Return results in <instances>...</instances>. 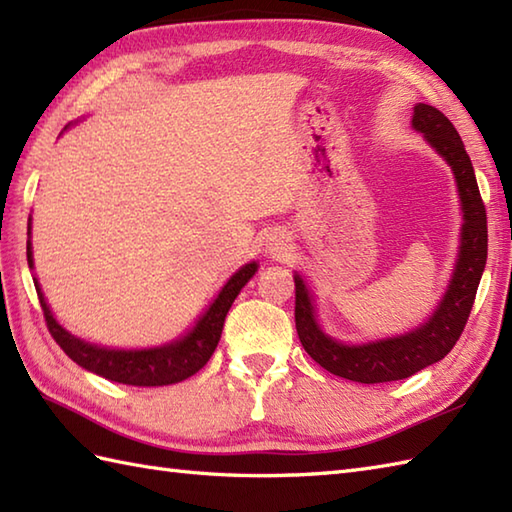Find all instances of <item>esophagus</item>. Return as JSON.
Masks as SVG:
<instances>
[{"label": "esophagus", "mask_w": 512, "mask_h": 512, "mask_svg": "<svg viewBox=\"0 0 512 512\" xmlns=\"http://www.w3.org/2000/svg\"><path fill=\"white\" fill-rule=\"evenodd\" d=\"M290 237H288V233L286 231H281V228H277V231H273L268 235V242H266V248H268V253L273 255V257H284V255H288V250H290Z\"/></svg>", "instance_id": "obj_1"}]
</instances>
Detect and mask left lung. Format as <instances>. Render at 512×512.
Segmentation results:
<instances>
[{
	"mask_svg": "<svg viewBox=\"0 0 512 512\" xmlns=\"http://www.w3.org/2000/svg\"><path fill=\"white\" fill-rule=\"evenodd\" d=\"M411 123L451 165L464 211L460 259L436 314L422 328L405 336L367 345H343L323 334L314 319L310 292L303 279L295 275V323L303 350L330 374L354 383L372 385L402 380L442 361L464 332L486 266V209L458 129L440 110L424 103L416 105Z\"/></svg>",
	"mask_w": 512,
	"mask_h": 512,
	"instance_id": "8db88e82",
	"label": "left lung"
}]
</instances>
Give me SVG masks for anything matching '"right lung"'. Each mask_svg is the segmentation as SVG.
Instances as JSON below:
<instances>
[{"instance_id":"1","label":"right lung","mask_w":512,"mask_h":512,"mask_svg":"<svg viewBox=\"0 0 512 512\" xmlns=\"http://www.w3.org/2000/svg\"><path fill=\"white\" fill-rule=\"evenodd\" d=\"M30 233V226H28ZM28 266L32 268V250L30 239L26 244ZM257 264H246L239 268L237 273L226 281L220 295L211 303V308L202 314V319L195 323V328L184 336V339L165 345V347H151V350H107V347L90 345L76 336L65 332L61 325L54 321L52 312L48 308L43 292L35 279L37 297L43 310V319H46L48 330L52 339L59 343L61 350L68 354L76 365L88 369V372L99 374L107 380L134 387H160V385H173L180 380L193 376L195 372L206 365V361L213 356L217 343H220L224 319L228 310H231L235 297L239 295L248 279L255 275Z\"/></svg>"}]
</instances>
